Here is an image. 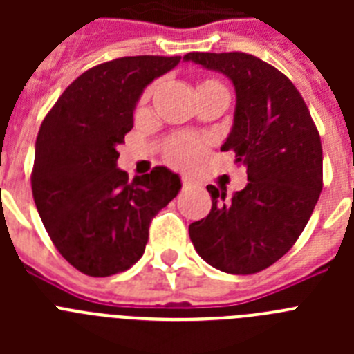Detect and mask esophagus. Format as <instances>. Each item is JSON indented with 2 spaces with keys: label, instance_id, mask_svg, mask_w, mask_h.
<instances>
[{
  "label": "esophagus",
  "instance_id": "obj_1",
  "mask_svg": "<svg viewBox=\"0 0 354 354\" xmlns=\"http://www.w3.org/2000/svg\"><path fill=\"white\" fill-rule=\"evenodd\" d=\"M200 186L198 180L192 179V177H183V187L184 189H189V187H196Z\"/></svg>",
  "mask_w": 354,
  "mask_h": 354
}]
</instances>
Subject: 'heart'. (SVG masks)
I'll return each instance as SVG.
<instances>
[{"label":"heart","mask_w":354,"mask_h":354,"mask_svg":"<svg viewBox=\"0 0 354 354\" xmlns=\"http://www.w3.org/2000/svg\"><path fill=\"white\" fill-rule=\"evenodd\" d=\"M205 88H223L218 81L205 80L198 84L196 90H205ZM149 95V92L143 95V99ZM205 152L204 140L195 136V134H175L165 145V158L168 162L175 165V167L186 168L192 167L195 162L202 159Z\"/></svg>","instance_id":"1"}]
</instances>
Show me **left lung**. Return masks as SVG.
Returning a JSON list of instances; mask_svg holds the SVG:
<instances>
[{
    "mask_svg": "<svg viewBox=\"0 0 354 354\" xmlns=\"http://www.w3.org/2000/svg\"><path fill=\"white\" fill-rule=\"evenodd\" d=\"M234 83V126L221 150L246 167L232 198L207 186L212 207L189 225L198 255L216 270L253 274L282 259L301 236L323 189L321 136L292 81L246 53H187Z\"/></svg>",
    "mask_w": 354,
    "mask_h": 354,
    "instance_id": "1",
    "label": "left lung"
}]
</instances>
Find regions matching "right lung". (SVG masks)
<instances>
[{
    "label": "right lung",
    "mask_w": 354,
    "mask_h": 354,
    "mask_svg": "<svg viewBox=\"0 0 354 354\" xmlns=\"http://www.w3.org/2000/svg\"><path fill=\"white\" fill-rule=\"evenodd\" d=\"M180 56H124L68 84L35 143L31 192L62 257L88 277L129 270L145 252L150 221L180 189L165 167L134 177L117 168L143 88Z\"/></svg>",
    "instance_id": "right-lung-1"
}]
</instances>
